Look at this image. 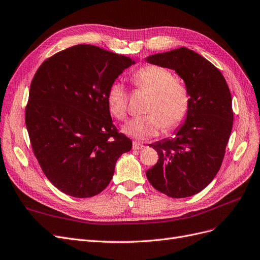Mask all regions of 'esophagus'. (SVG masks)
<instances>
[{"mask_svg": "<svg viewBox=\"0 0 260 260\" xmlns=\"http://www.w3.org/2000/svg\"><path fill=\"white\" fill-rule=\"evenodd\" d=\"M143 145H141V143L139 142H133V150H140V149H143Z\"/></svg>", "mask_w": 260, "mask_h": 260, "instance_id": "esophagus-1", "label": "esophagus"}]
</instances>
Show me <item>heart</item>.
I'll return each instance as SVG.
<instances>
[{
  "label": "heart",
  "mask_w": 260,
  "mask_h": 260,
  "mask_svg": "<svg viewBox=\"0 0 260 260\" xmlns=\"http://www.w3.org/2000/svg\"><path fill=\"white\" fill-rule=\"evenodd\" d=\"M131 78L136 88L151 93V96L146 107L147 114L134 118L122 127L125 135L142 141L157 136L162 128L174 131L184 122L189 108L188 90L171 71L147 64L134 72ZM107 104L114 118L120 121L126 119L128 91L123 82L115 80L109 85Z\"/></svg>",
  "instance_id": "heart-1"
}]
</instances>
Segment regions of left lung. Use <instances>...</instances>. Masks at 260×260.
<instances>
[{
    "mask_svg": "<svg viewBox=\"0 0 260 260\" xmlns=\"http://www.w3.org/2000/svg\"><path fill=\"white\" fill-rule=\"evenodd\" d=\"M146 61L174 70L189 94L186 119L176 137L150 145L159 157L147 170V178L169 197L193 196L211 183L223 162L234 122L232 95L222 73L185 47L150 55Z\"/></svg>",
    "mask_w": 260,
    "mask_h": 260,
    "instance_id": "1",
    "label": "left lung"
}]
</instances>
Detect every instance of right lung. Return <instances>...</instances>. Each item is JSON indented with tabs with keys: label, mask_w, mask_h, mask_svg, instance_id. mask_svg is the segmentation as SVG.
<instances>
[{
	"label": "right lung",
	"mask_w": 260,
	"mask_h": 260,
	"mask_svg": "<svg viewBox=\"0 0 260 260\" xmlns=\"http://www.w3.org/2000/svg\"><path fill=\"white\" fill-rule=\"evenodd\" d=\"M131 57L77 45L47 59L34 75L25 125L45 176L64 194L93 197L110 183L132 140L112 123L109 85Z\"/></svg>",
	"instance_id": "1"
}]
</instances>
